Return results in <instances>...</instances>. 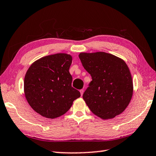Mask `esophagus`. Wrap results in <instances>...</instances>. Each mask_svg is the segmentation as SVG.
I'll list each match as a JSON object with an SVG mask.
<instances>
[{
  "label": "esophagus",
  "mask_w": 156,
  "mask_h": 156,
  "mask_svg": "<svg viewBox=\"0 0 156 156\" xmlns=\"http://www.w3.org/2000/svg\"><path fill=\"white\" fill-rule=\"evenodd\" d=\"M80 92L81 96H82V94H83V93H84V89H81V90H80Z\"/></svg>",
  "instance_id": "obj_1"
}]
</instances>
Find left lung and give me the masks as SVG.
<instances>
[{
	"label": "left lung",
	"instance_id": "left-lung-1",
	"mask_svg": "<svg viewBox=\"0 0 156 156\" xmlns=\"http://www.w3.org/2000/svg\"><path fill=\"white\" fill-rule=\"evenodd\" d=\"M78 56L92 77L83 94L90 111L103 120L113 119L122 114L133 94L132 76L126 62L105 52L80 53Z\"/></svg>",
	"mask_w": 156,
	"mask_h": 156
}]
</instances>
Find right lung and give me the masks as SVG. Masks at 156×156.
<instances>
[{
	"instance_id": "1",
	"label": "right lung",
	"mask_w": 156,
	"mask_h": 156,
	"mask_svg": "<svg viewBox=\"0 0 156 156\" xmlns=\"http://www.w3.org/2000/svg\"><path fill=\"white\" fill-rule=\"evenodd\" d=\"M72 62L69 54L56 53L40 58L27 70L24 94L30 107L42 116L54 119L65 114L80 97L72 87Z\"/></svg>"
}]
</instances>
